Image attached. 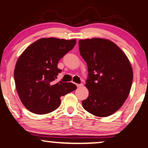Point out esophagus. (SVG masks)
Wrapping results in <instances>:
<instances>
[{
    "instance_id": "1",
    "label": "esophagus",
    "mask_w": 148,
    "mask_h": 148,
    "mask_svg": "<svg viewBox=\"0 0 148 148\" xmlns=\"http://www.w3.org/2000/svg\"><path fill=\"white\" fill-rule=\"evenodd\" d=\"M76 86H77V87H81L82 86H83V84H76Z\"/></svg>"
}]
</instances>
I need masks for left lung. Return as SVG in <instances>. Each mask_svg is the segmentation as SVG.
I'll return each mask as SVG.
<instances>
[{"mask_svg": "<svg viewBox=\"0 0 148 148\" xmlns=\"http://www.w3.org/2000/svg\"><path fill=\"white\" fill-rule=\"evenodd\" d=\"M80 55L86 62L89 96L84 108L94 116L107 117L117 111L128 97L133 72L123 51L107 39L79 40Z\"/></svg>", "mask_w": 148, "mask_h": 148, "instance_id": "obj_1", "label": "left lung"}]
</instances>
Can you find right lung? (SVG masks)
<instances>
[{"mask_svg": "<svg viewBox=\"0 0 148 148\" xmlns=\"http://www.w3.org/2000/svg\"><path fill=\"white\" fill-rule=\"evenodd\" d=\"M76 40L39 39L22 53L14 70L16 87L20 100L30 112L48 114L61 104L60 97L76 90L72 83L55 80L61 72L60 59L73 49Z\"/></svg>", "mask_w": 148, "mask_h": 148, "instance_id": "right-lung-1", "label": "right lung"}]
</instances>
